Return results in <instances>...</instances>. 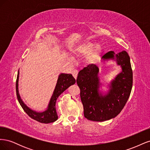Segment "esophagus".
<instances>
[{
    "label": "esophagus",
    "mask_w": 150,
    "mask_h": 150,
    "mask_svg": "<svg viewBox=\"0 0 150 150\" xmlns=\"http://www.w3.org/2000/svg\"><path fill=\"white\" fill-rule=\"evenodd\" d=\"M78 71L76 70V69H74L72 71V76H73L74 78L75 79L77 78V76H78Z\"/></svg>",
    "instance_id": "34e87169"
}]
</instances>
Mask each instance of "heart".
I'll list each match as a JSON object with an SVG mask.
<instances>
[{
	"label": "heart",
	"instance_id": "b5f03b06",
	"mask_svg": "<svg viewBox=\"0 0 150 150\" xmlns=\"http://www.w3.org/2000/svg\"><path fill=\"white\" fill-rule=\"evenodd\" d=\"M86 40L76 46L73 49V53L77 56H86V61L89 64H96L101 57L102 48L99 45Z\"/></svg>",
	"mask_w": 150,
	"mask_h": 150
}]
</instances>
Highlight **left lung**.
I'll return each instance as SVG.
<instances>
[{
    "instance_id": "obj_1",
    "label": "left lung",
    "mask_w": 150,
    "mask_h": 150,
    "mask_svg": "<svg viewBox=\"0 0 150 150\" xmlns=\"http://www.w3.org/2000/svg\"><path fill=\"white\" fill-rule=\"evenodd\" d=\"M114 60L122 71L108 84V92L104 96L99 93L101 83L98 77L99 68L89 64L80 71L76 81L80 88V96L86 118L93 121H104L114 118L123 109L133 86V71L130 58L125 51L117 54L110 51L101 57L106 62Z\"/></svg>"
}]
</instances>
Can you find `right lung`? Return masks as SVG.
<instances>
[{"label": "right lung", "instance_id": "right-lung-1", "mask_svg": "<svg viewBox=\"0 0 150 150\" xmlns=\"http://www.w3.org/2000/svg\"><path fill=\"white\" fill-rule=\"evenodd\" d=\"M19 69L18 71V74L16 80V94L17 99L20 103L21 107L24 111L28 114L31 118L39 121L42 123H50L56 121L58 119L57 112L56 110V103L57 99L60 95L66 89L73 85L76 83V79L71 74L61 73L58 77L57 84L55 89L52 95V97L50 99L48 106L46 110L43 112H38L32 110L29 108L22 100L19 93Z\"/></svg>", "mask_w": 150, "mask_h": 150}]
</instances>
